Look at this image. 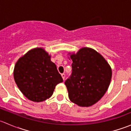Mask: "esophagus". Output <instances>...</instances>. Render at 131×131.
<instances>
[{
    "instance_id": "34e87169",
    "label": "esophagus",
    "mask_w": 131,
    "mask_h": 131,
    "mask_svg": "<svg viewBox=\"0 0 131 131\" xmlns=\"http://www.w3.org/2000/svg\"><path fill=\"white\" fill-rule=\"evenodd\" d=\"M61 77H62V78H63V80H64V79H65V74H64V73H62L61 74Z\"/></svg>"
}]
</instances>
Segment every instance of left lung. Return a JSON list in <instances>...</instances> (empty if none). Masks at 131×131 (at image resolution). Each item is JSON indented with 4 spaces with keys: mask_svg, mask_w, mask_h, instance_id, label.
I'll use <instances>...</instances> for the list:
<instances>
[{
    "mask_svg": "<svg viewBox=\"0 0 131 131\" xmlns=\"http://www.w3.org/2000/svg\"><path fill=\"white\" fill-rule=\"evenodd\" d=\"M72 74L64 84L72 102L80 106H91L106 92L112 79L108 62L93 49L83 47L72 54Z\"/></svg>",
    "mask_w": 131,
    "mask_h": 131,
    "instance_id": "1",
    "label": "left lung"
}]
</instances>
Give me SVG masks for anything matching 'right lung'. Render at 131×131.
Segmentation results:
<instances>
[{
  "instance_id": "right-lung-1",
  "label": "right lung",
  "mask_w": 131,
  "mask_h": 131,
  "mask_svg": "<svg viewBox=\"0 0 131 131\" xmlns=\"http://www.w3.org/2000/svg\"><path fill=\"white\" fill-rule=\"evenodd\" d=\"M14 78L21 92L34 102L49 98L56 85L63 81L51 56L42 48L33 49L18 59Z\"/></svg>"
}]
</instances>
